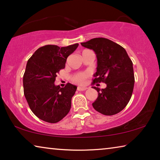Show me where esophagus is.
Wrapping results in <instances>:
<instances>
[{
	"instance_id": "1",
	"label": "esophagus",
	"mask_w": 160,
	"mask_h": 160,
	"mask_svg": "<svg viewBox=\"0 0 160 160\" xmlns=\"http://www.w3.org/2000/svg\"><path fill=\"white\" fill-rule=\"evenodd\" d=\"M78 91H85V90H86L88 89V88L86 87H78Z\"/></svg>"
}]
</instances>
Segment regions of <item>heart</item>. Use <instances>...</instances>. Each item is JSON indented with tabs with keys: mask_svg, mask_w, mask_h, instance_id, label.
<instances>
[{
	"mask_svg": "<svg viewBox=\"0 0 160 160\" xmlns=\"http://www.w3.org/2000/svg\"><path fill=\"white\" fill-rule=\"evenodd\" d=\"M88 77V74L87 72H80L75 74L72 77V80L74 82L77 83V84H82L84 83L85 80Z\"/></svg>",
	"mask_w": 160,
	"mask_h": 160,
	"instance_id": "1",
	"label": "heart"
}]
</instances>
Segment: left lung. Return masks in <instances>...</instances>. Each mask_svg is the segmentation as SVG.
<instances>
[{
    "label": "left lung",
    "instance_id": "obj_1",
    "mask_svg": "<svg viewBox=\"0 0 160 160\" xmlns=\"http://www.w3.org/2000/svg\"><path fill=\"white\" fill-rule=\"evenodd\" d=\"M81 45L92 49L96 54L98 66L93 84L104 82L107 85L101 90L93 87L98 96L92 106L103 115H115L125 108L132 95L134 85L132 61L123 47L106 38H94Z\"/></svg>",
    "mask_w": 160,
    "mask_h": 160
}]
</instances>
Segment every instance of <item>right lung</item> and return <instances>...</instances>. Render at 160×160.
<instances>
[{
	"label": "right lung",
	"mask_w": 160,
	"mask_h": 160,
	"mask_svg": "<svg viewBox=\"0 0 160 160\" xmlns=\"http://www.w3.org/2000/svg\"><path fill=\"white\" fill-rule=\"evenodd\" d=\"M78 45H45L27 62L23 78V93L31 110L42 121L57 123L70 110L77 87L68 82L60 88L54 85V81L59 70L65 68L68 56Z\"/></svg>",
	"instance_id": "obj_1"
}]
</instances>
